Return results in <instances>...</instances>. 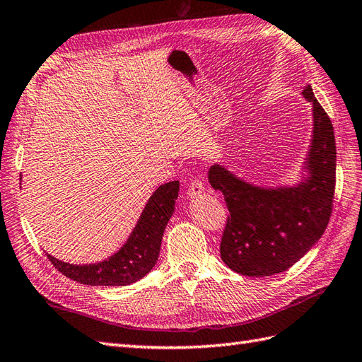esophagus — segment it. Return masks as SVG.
<instances>
[{
  "label": "esophagus",
  "instance_id": "esophagus-1",
  "mask_svg": "<svg viewBox=\"0 0 362 362\" xmlns=\"http://www.w3.org/2000/svg\"><path fill=\"white\" fill-rule=\"evenodd\" d=\"M201 193H204V184H202L199 180H193V181L189 184L186 195H187L189 198H197V197L201 195Z\"/></svg>",
  "mask_w": 362,
  "mask_h": 362
}]
</instances>
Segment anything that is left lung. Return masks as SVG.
I'll return each instance as SVG.
<instances>
[{
    "mask_svg": "<svg viewBox=\"0 0 362 362\" xmlns=\"http://www.w3.org/2000/svg\"><path fill=\"white\" fill-rule=\"evenodd\" d=\"M303 95L313 104V139L307 178L296 187L261 189L211 165L209 182L223 192L228 209L221 258L245 276H270L292 267L322 236L333 210L337 144L329 115L310 86Z\"/></svg>",
    "mask_w": 362,
    "mask_h": 362,
    "instance_id": "left-lung-1",
    "label": "left lung"
}]
</instances>
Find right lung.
Instances as JSON below:
<instances>
[{"label":"right lung","mask_w":362,"mask_h":362,"mask_svg":"<svg viewBox=\"0 0 362 362\" xmlns=\"http://www.w3.org/2000/svg\"><path fill=\"white\" fill-rule=\"evenodd\" d=\"M180 181L165 182L155 190L139 216L127 243L98 264L75 266L47 255L54 267L64 276L87 286H129L146 276L160 257L164 228L175 210Z\"/></svg>","instance_id":"right-lung-1"}]
</instances>
